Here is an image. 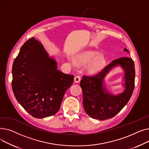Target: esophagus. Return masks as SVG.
Masks as SVG:
<instances>
[{
	"label": "esophagus",
	"instance_id": "obj_1",
	"mask_svg": "<svg viewBox=\"0 0 149 149\" xmlns=\"http://www.w3.org/2000/svg\"><path fill=\"white\" fill-rule=\"evenodd\" d=\"M80 80H81V77L80 75H76L74 77V81H75V82L79 83V82L80 81Z\"/></svg>",
	"mask_w": 149,
	"mask_h": 149
}]
</instances>
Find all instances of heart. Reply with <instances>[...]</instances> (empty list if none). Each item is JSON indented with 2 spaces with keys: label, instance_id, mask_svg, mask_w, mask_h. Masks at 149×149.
<instances>
[{
  "label": "heart",
  "instance_id": "b5f03b06",
  "mask_svg": "<svg viewBox=\"0 0 149 149\" xmlns=\"http://www.w3.org/2000/svg\"><path fill=\"white\" fill-rule=\"evenodd\" d=\"M74 61L78 65H88V70L93 73L102 69L106 65V60L104 56L98 52L88 51L76 55Z\"/></svg>",
  "mask_w": 149,
  "mask_h": 149
}]
</instances>
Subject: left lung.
<instances>
[{
  "instance_id": "left-lung-1",
  "label": "left lung",
  "mask_w": 149,
  "mask_h": 149,
  "mask_svg": "<svg viewBox=\"0 0 149 149\" xmlns=\"http://www.w3.org/2000/svg\"><path fill=\"white\" fill-rule=\"evenodd\" d=\"M124 51L129 52L127 49ZM120 64L125 71L126 89L121 95L114 96L108 94L102 86L105 75L113 67ZM134 62L127 57L113 60L99 72L93 75H83L80 81L83 91L84 111L92 118L104 120L118 113L129 101L135 87Z\"/></svg>"
}]
</instances>
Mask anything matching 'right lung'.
I'll list each match as a JSON object with an SVG mask.
<instances>
[{
  "label": "right lung",
  "mask_w": 149,
  "mask_h": 149,
  "mask_svg": "<svg viewBox=\"0 0 149 149\" xmlns=\"http://www.w3.org/2000/svg\"><path fill=\"white\" fill-rule=\"evenodd\" d=\"M42 45L32 37L21 47L12 68V88L20 105L34 118L56 113L74 75L57 69Z\"/></svg>",
  "instance_id": "add662e5"
}]
</instances>
